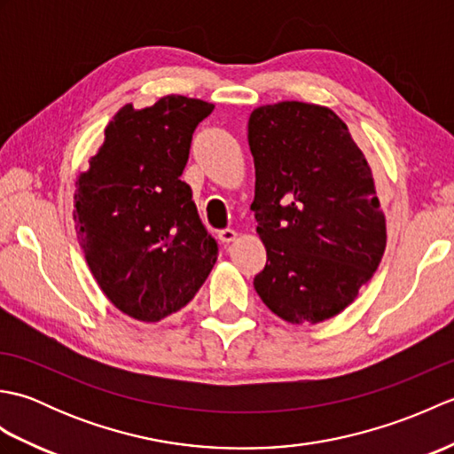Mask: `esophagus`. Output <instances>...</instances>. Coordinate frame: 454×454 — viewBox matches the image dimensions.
I'll return each instance as SVG.
<instances>
[{
    "label": "esophagus",
    "mask_w": 454,
    "mask_h": 454,
    "mask_svg": "<svg viewBox=\"0 0 454 454\" xmlns=\"http://www.w3.org/2000/svg\"><path fill=\"white\" fill-rule=\"evenodd\" d=\"M236 238H238V232H236V230H232V228H224V230H220V232H218V239H220L222 244L234 242Z\"/></svg>",
    "instance_id": "34e87169"
}]
</instances>
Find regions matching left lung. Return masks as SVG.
I'll return each instance as SVG.
<instances>
[{
	"label": "left lung",
	"instance_id": "8db88e82",
	"mask_svg": "<svg viewBox=\"0 0 454 454\" xmlns=\"http://www.w3.org/2000/svg\"><path fill=\"white\" fill-rule=\"evenodd\" d=\"M252 210L267 249L254 286L291 324H317L349 306L379 267L387 218L364 153L320 105L281 101L249 114Z\"/></svg>",
	"mask_w": 454,
	"mask_h": 454
}]
</instances>
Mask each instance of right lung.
Segmentation results:
<instances>
[{
  "mask_svg": "<svg viewBox=\"0 0 454 454\" xmlns=\"http://www.w3.org/2000/svg\"><path fill=\"white\" fill-rule=\"evenodd\" d=\"M215 105L168 95L114 114L75 181V230L95 281L121 312L160 322L192 301L218 244L181 173L192 132Z\"/></svg>",
  "mask_w": 454,
  "mask_h": 454,
  "instance_id": "right-lung-1",
  "label": "right lung"
}]
</instances>
